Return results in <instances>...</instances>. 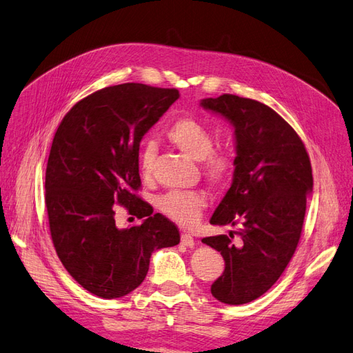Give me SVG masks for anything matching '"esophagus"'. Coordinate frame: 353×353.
<instances>
[{
  "label": "esophagus",
  "mask_w": 353,
  "mask_h": 353,
  "mask_svg": "<svg viewBox=\"0 0 353 353\" xmlns=\"http://www.w3.org/2000/svg\"><path fill=\"white\" fill-rule=\"evenodd\" d=\"M181 243L187 245V248H194V244H196L194 239L191 237L190 234H183V236H181Z\"/></svg>",
  "instance_id": "esophagus-1"
}]
</instances>
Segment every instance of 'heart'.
Returning a JSON list of instances; mask_svg holds the SVG:
<instances>
[{"label":"heart","instance_id":"1","mask_svg":"<svg viewBox=\"0 0 353 353\" xmlns=\"http://www.w3.org/2000/svg\"><path fill=\"white\" fill-rule=\"evenodd\" d=\"M168 141L175 145L187 157L201 162L203 175L212 184H222L232 170V159L225 152H215V140L208 128L191 117H181L166 131ZM156 148L147 144L141 153L140 170L147 179L153 174ZM208 205V197L203 191H170L159 199L157 206L165 215L179 225L191 227L201 216Z\"/></svg>","mask_w":353,"mask_h":353}]
</instances>
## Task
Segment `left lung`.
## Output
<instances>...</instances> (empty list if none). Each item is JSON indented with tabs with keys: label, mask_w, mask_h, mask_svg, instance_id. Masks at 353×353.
<instances>
[{
	"label": "left lung",
	"mask_w": 353,
	"mask_h": 353,
	"mask_svg": "<svg viewBox=\"0 0 353 353\" xmlns=\"http://www.w3.org/2000/svg\"><path fill=\"white\" fill-rule=\"evenodd\" d=\"M200 105L228 121L236 141L232 184L210 223L239 231L201 240L225 261L210 292L222 303L244 305L268 292L292 259L312 193V168L296 131L268 105L232 94ZM234 233L240 245L232 243Z\"/></svg>",
	"instance_id": "obj_1"
}]
</instances>
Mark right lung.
<instances>
[{
  "label": "right lung",
  "mask_w": 353,
  "mask_h": 353,
  "mask_svg": "<svg viewBox=\"0 0 353 353\" xmlns=\"http://www.w3.org/2000/svg\"><path fill=\"white\" fill-rule=\"evenodd\" d=\"M179 99L178 90L144 83L103 88L77 103L52 140L46 172L51 239L63 266L85 290L126 296L148 272L152 253L179 243V231L132 191L141 185L140 143ZM147 216L117 229L114 205Z\"/></svg>",
  "instance_id": "1"
}]
</instances>
